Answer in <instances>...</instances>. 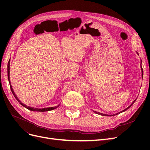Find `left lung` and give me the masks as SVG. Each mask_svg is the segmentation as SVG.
<instances>
[{
	"label": "left lung",
	"instance_id": "left-lung-1",
	"mask_svg": "<svg viewBox=\"0 0 150 150\" xmlns=\"http://www.w3.org/2000/svg\"><path fill=\"white\" fill-rule=\"evenodd\" d=\"M142 74H143V68H142ZM135 101H136V99H135V100H134V101L133 102V103L131 104V106H129V107H128V108H126V109H125V110H124L123 111H121V112H118V113H121V112H124V111H125L126 110H128V109L129 108H130V107H131V106H132V104H133V103H134L135 102ZM94 112H96V113H97V114H98V115H103V116H108L107 115H104V114H103V113H100V112H96V111H94ZM118 113H116V114H115V115H117V114H118ZM110 116H111V115H110ZM111 116H113V115H111Z\"/></svg>",
	"mask_w": 150,
	"mask_h": 150
}]
</instances>
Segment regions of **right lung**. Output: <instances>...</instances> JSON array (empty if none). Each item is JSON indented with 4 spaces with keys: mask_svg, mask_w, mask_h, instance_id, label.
<instances>
[{
    "mask_svg": "<svg viewBox=\"0 0 150 150\" xmlns=\"http://www.w3.org/2000/svg\"><path fill=\"white\" fill-rule=\"evenodd\" d=\"M10 61V60H9ZM8 61V64H7V76H8V81H9V83H10V79H9V74H10V73H9V70H10V61ZM10 87H11V91H12V94H13V96H14V97L16 98V99H17V100L19 101V103H20V104H21L22 106H23L24 107H25V108H26L27 109H28V110H30V111H40V112H44V111H51V110H54V109H56V108H57L59 106H55V107H51V108H42V109H38V108H32V107H29V106H27L26 105H25V104H24L23 103H22L20 101H19V99L17 98V97L16 96V95L15 94V93H14V92H13V89H12V86H11V83H10Z\"/></svg>",
    "mask_w": 150,
    "mask_h": 150,
    "instance_id": "right-lung-1",
    "label": "right lung"
}]
</instances>
